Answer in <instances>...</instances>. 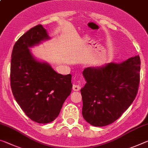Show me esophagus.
<instances>
[{"label":"esophagus","instance_id":"obj_1","mask_svg":"<svg viewBox=\"0 0 148 148\" xmlns=\"http://www.w3.org/2000/svg\"><path fill=\"white\" fill-rule=\"evenodd\" d=\"M73 88L74 91H79L81 89V86L79 85V84H74V85H73V88Z\"/></svg>","mask_w":148,"mask_h":148}]
</instances>
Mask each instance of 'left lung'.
<instances>
[{
    "label": "left lung",
    "instance_id": "left-lung-1",
    "mask_svg": "<svg viewBox=\"0 0 148 148\" xmlns=\"http://www.w3.org/2000/svg\"><path fill=\"white\" fill-rule=\"evenodd\" d=\"M140 58H129L118 64L88 67L87 83L81 89L84 119L94 126L112 124L122 116L136 98L140 84Z\"/></svg>",
    "mask_w": 148,
    "mask_h": 148
}]
</instances>
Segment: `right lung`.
<instances>
[{
	"mask_svg": "<svg viewBox=\"0 0 148 148\" xmlns=\"http://www.w3.org/2000/svg\"><path fill=\"white\" fill-rule=\"evenodd\" d=\"M39 24L21 36L13 47L10 86L13 95L25 114L36 123H51L59 114L71 93L72 75L58 74L50 65L37 61L29 47L49 39Z\"/></svg>",
	"mask_w": 148,
	"mask_h": 148,
	"instance_id": "obj_1",
	"label": "right lung"
}]
</instances>
